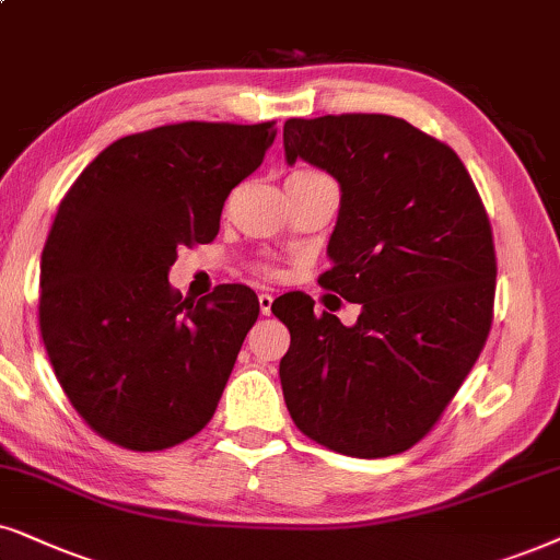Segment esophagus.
Here are the masks:
<instances>
[{
	"mask_svg": "<svg viewBox=\"0 0 560 560\" xmlns=\"http://www.w3.org/2000/svg\"><path fill=\"white\" fill-rule=\"evenodd\" d=\"M271 304H273V296L271 294H258V307H260V315H271Z\"/></svg>",
	"mask_w": 560,
	"mask_h": 560,
	"instance_id": "34e87169",
	"label": "esophagus"
}]
</instances>
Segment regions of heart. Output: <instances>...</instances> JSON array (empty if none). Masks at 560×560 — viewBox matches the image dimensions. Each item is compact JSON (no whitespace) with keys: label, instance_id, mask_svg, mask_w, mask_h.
I'll return each instance as SVG.
<instances>
[{"label":"heart","instance_id":"heart-1","mask_svg":"<svg viewBox=\"0 0 560 560\" xmlns=\"http://www.w3.org/2000/svg\"><path fill=\"white\" fill-rule=\"evenodd\" d=\"M307 173H315V170H294L292 175H307Z\"/></svg>","mask_w":560,"mask_h":560}]
</instances>
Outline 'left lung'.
Returning <instances> with one entry per match:
<instances>
[{
    "label": "left lung",
    "mask_w": 560,
    "mask_h": 560,
    "mask_svg": "<svg viewBox=\"0 0 560 560\" xmlns=\"http://www.w3.org/2000/svg\"><path fill=\"white\" fill-rule=\"evenodd\" d=\"M284 154L341 188L320 287L362 307H271L292 332L279 364L296 429L351 457H387L429 434L480 357L497 253L468 170L447 144L382 113L289 118Z\"/></svg>",
    "instance_id": "obj_1"
}]
</instances>
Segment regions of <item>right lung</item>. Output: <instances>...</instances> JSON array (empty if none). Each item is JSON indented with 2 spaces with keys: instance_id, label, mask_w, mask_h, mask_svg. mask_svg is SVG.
I'll list each match as a JSON object with an SVG mask.
<instances>
[{
  "instance_id": "add662e5",
  "label": "right lung",
  "mask_w": 560,
  "mask_h": 560,
  "mask_svg": "<svg viewBox=\"0 0 560 560\" xmlns=\"http://www.w3.org/2000/svg\"><path fill=\"white\" fill-rule=\"evenodd\" d=\"M268 124L186 121L97 154L56 211L40 256V336L56 380L97 434L167 450L214 416L258 296L170 287L183 245L211 243L230 190L264 162Z\"/></svg>"
}]
</instances>
